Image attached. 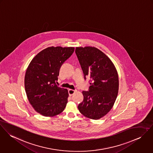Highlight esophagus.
Here are the masks:
<instances>
[{
	"label": "esophagus",
	"instance_id": "34e87169",
	"mask_svg": "<svg viewBox=\"0 0 153 153\" xmlns=\"http://www.w3.org/2000/svg\"><path fill=\"white\" fill-rule=\"evenodd\" d=\"M77 91L76 90H72V89H69L68 90V94L70 96H71L72 95H73Z\"/></svg>",
	"mask_w": 153,
	"mask_h": 153
}]
</instances>
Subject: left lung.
I'll return each mask as SVG.
<instances>
[{"instance_id":"left-lung-1","label":"left lung","mask_w":153,"mask_h":153,"mask_svg":"<svg viewBox=\"0 0 153 153\" xmlns=\"http://www.w3.org/2000/svg\"><path fill=\"white\" fill-rule=\"evenodd\" d=\"M76 53L85 76L90 79L88 91H82L84 99L79 111L93 120L101 119L112 108L119 92L116 68L103 52L91 46L77 47Z\"/></svg>"}]
</instances>
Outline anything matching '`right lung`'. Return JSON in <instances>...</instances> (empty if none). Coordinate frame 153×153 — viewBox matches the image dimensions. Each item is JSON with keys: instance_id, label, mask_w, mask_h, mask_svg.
<instances>
[{"instance_id": "1", "label": "right lung", "mask_w": 153, "mask_h": 153, "mask_svg": "<svg viewBox=\"0 0 153 153\" xmlns=\"http://www.w3.org/2000/svg\"><path fill=\"white\" fill-rule=\"evenodd\" d=\"M74 51L73 47H49L35 56L25 76L27 97L34 110L45 117L61 113L68 103V89L56 85L63 63Z\"/></svg>"}]
</instances>
